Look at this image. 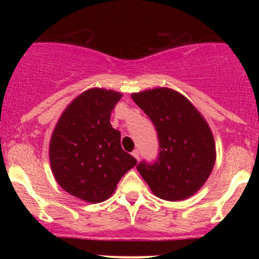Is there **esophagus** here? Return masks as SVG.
Returning <instances> with one entry per match:
<instances>
[{
  "instance_id": "34e87169",
  "label": "esophagus",
  "mask_w": 259,
  "mask_h": 259,
  "mask_svg": "<svg viewBox=\"0 0 259 259\" xmlns=\"http://www.w3.org/2000/svg\"><path fill=\"white\" fill-rule=\"evenodd\" d=\"M133 156H134L135 159H137V160H139V156H140V153H139V150H134L133 151Z\"/></svg>"
}]
</instances>
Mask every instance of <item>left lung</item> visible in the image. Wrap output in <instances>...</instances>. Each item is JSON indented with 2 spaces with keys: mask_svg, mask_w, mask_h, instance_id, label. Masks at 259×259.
<instances>
[{
  "mask_svg": "<svg viewBox=\"0 0 259 259\" xmlns=\"http://www.w3.org/2000/svg\"><path fill=\"white\" fill-rule=\"evenodd\" d=\"M134 103L154 124L158 156L142 160L138 171L156 197L182 200L200 189L215 161V145L209 126L187 98L160 88L133 94Z\"/></svg>",
  "mask_w": 259,
  "mask_h": 259,
  "instance_id": "obj_1",
  "label": "left lung"
}]
</instances>
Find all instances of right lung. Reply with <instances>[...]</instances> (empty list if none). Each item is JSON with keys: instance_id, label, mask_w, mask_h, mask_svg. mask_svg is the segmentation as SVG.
<instances>
[{"instance_id": "add662e5", "label": "right lung", "mask_w": 259, "mask_h": 259, "mask_svg": "<svg viewBox=\"0 0 259 259\" xmlns=\"http://www.w3.org/2000/svg\"><path fill=\"white\" fill-rule=\"evenodd\" d=\"M121 94L91 89L77 96L60 117L50 142L52 173L62 189L89 203H100L137 159L122 150L110 115Z\"/></svg>"}]
</instances>
